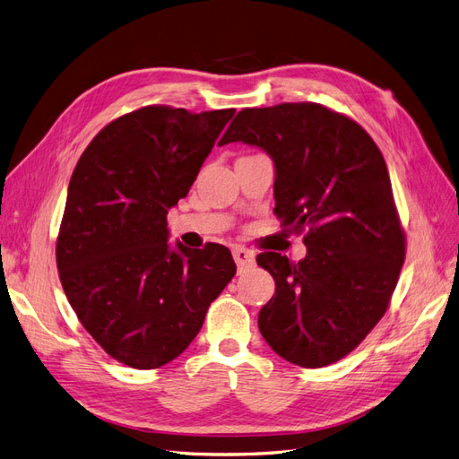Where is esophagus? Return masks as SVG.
Returning <instances> with one entry per match:
<instances>
[{
    "label": "esophagus",
    "instance_id": "34e87169",
    "mask_svg": "<svg viewBox=\"0 0 459 459\" xmlns=\"http://www.w3.org/2000/svg\"><path fill=\"white\" fill-rule=\"evenodd\" d=\"M233 260L243 270V268L253 266V264H255V253L248 251V248H245V247H235L233 248Z\"/></svg>",
    "mask_w": 459,
    "mask_h": 459
}]
</instances>
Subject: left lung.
I'll list each match as a JSON object with an SVG mask.
<instances>
[{"mask_svg": "<svg viewBox=\"0 0 459 459\" xmlns=\"http://www.w3.org/2000/svg\"><path fill=\"white\" fill-rule=\"evenodd\" d=\"M260 147L273 160V212L307 231L297 264L262 253L275 293L258 314L272 351L302 368L352 352L386 312L406 241L391 178L369 134L317 103L243 108L220 143Z\"/></svg>", "mask_w": 459, "mask_h": 459, "instance_id": "1", "label": "left lung"}]
</instances>
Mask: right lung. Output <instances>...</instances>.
I'll use <instances>...</instances> for the list:
<instances>
[{
    "label": "right lung",
    "mask_w": 459,
    "mask_h": 459,
    "mask_svg": "<svg viewBox=\"0 0 459 459\" xmlns=\"http://www.w3.org/2000/svg\"><path fill=\"white\" fill-rule=\"evenodd\" d=\"M233 115L143 107L107 124L73 172L57 239L61 283L90 335L130 368L182 354L238 270L224 245L170 247L166 224Z\"/></svg>",
    "instance_id": "1"
}]
</instances>
